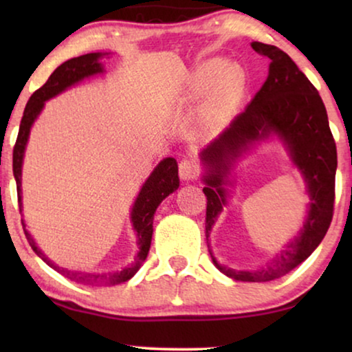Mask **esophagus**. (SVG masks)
I'll return each instance as SVG.
<instances>
[{
    "label": "esophagus",
    "instance_id": "obj_1",
    "mask_svg": "<svg viewBox=\"0 0 352 352\" xmlns=\"http://www.w3.org/2000/svg\"><path fill=\"white\" fill-rule=\"evenodd\" d=\"M179 176L182 181H192L199 176V165L190 158H184L179 163Z\"/></svg>",
    "mask_w": 352,
    "mask_h": 352
}]
</instances>
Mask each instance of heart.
Wrapping results in <instances>:
<instances>
[{"mask_svg": "<svg viewBox=\"0 0 352 352\" xmlns=\"http://www.w3.org/2000/svg\"><path fill=\"white\" fill-rule=\"evenodd\" d=\"M218 83L221 98L232 99L242 91L245 74L239 65H230L224 59H211L200 65L195 74V88L199 93H206Z\"/></svg>", "mask_w": 352, "mask_h": 352, "instance_id": "obj_1", "label": "heart"}]
</instances>
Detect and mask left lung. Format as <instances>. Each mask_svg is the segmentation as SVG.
Wrapping results in <instances>:
<instances>
[{"instance_id":"obj_1","label":"left lung","mask_w":352,"mask_h":352,"mask_svg":"<svg viewBox=\"0 0 352 352\" xmlns=\"http://www.w3.org/2000/svg\"><path fill=\"white\" fill-rule=\"evenodd\" d=\"M252 47L271 59L267 78L248 107L199 157L205 166L201 181L206 184V239L223 206L228 205L229 190L226 186L232 184L229 179L232 165L256 142L277 136L292 163L305 177L311 200L306 219L296 237L271 263L254 271H235L221 266L210 250L214 266L234 280L271 282L309 258L330 228L335 201L336 146L319 93L290 56L259 41H253Z\"/></svg>"}]
</instances>
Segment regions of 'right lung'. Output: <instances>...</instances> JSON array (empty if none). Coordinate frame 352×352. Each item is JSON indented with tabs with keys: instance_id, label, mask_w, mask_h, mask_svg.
Listing matches in <instances>:
<instances>
[{
	"instance_id": "add662e5",
	"label": "right lung",
	"mask_w": 352,
	"mask_h": 352,
	"mask_svg": "<svg viewBox=\"0 0 352 352\" xmlns=\"http://www.w3.org/2000/svg\"><path fill=\"white\" fill-rule=\"evenodd\" d=\"M105 56L102 52H89V54L74 57V59L64 62V64L57 67L52 72L50 78L40 89H36L28 99L27 107L23 110V117L21 122V128H19L17 141L14 146L12 152V171L14 177H16L17 184V197H19V208L22 211V163H23V153H25V147L28 142V136H30L32 124L35 123L38 115L41 113L43 107H45L46 100L56 98L57 94L64 93L70 86L80 83L81 80L88 78V76L102 74L104 67L100 64V57ZM179 187V176H177V163L175 158L168 157L158 163L155 170L151 173L147 181L139 190V194L134 200V205L131 208V223L133 229L138 237V247L139 252L134 258L131 264L123 267L122 271L113 272H83V271H70V269L60 267L59 264L51 261L45 253L41 252L35 240L28 230L25 229V223L22 219L23 232L38 256L45 261L47 266L54 269V271L60 272L70 280H75L83 285H117V283L126 282L131 278L134 274L139 271L142 263L146 261L148 248H151L152 234H153V214L158 208V205L166 199L168 195L177 190Z\"/></svg>"
}]
</instances>
